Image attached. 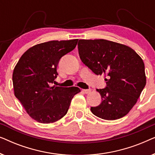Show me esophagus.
Masks as SVG:
<instances>
[{
	"label": "esophagus",
	"mask_w": 155,
	"mask_h": 155,
	"mask_svg": "<svg viewBox=\"0 0 155 155\" xmlns=\"http://www.w3.org/2000/svg\"><path fill=\"white\" fill-rule=\"evenodd\" d=\"M82 91H83V92L85 93V94H89V93L91 92L90 89H88V90H83Z\"/></svg>",
	"instance_id": "obj_1"
}]
</instances>
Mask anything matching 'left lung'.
I'll list each match as a JSON object with an SVG mask.
<instances>
[{"label":"left lung","instance_id":"1","mask_svg":"<svg viewBox=\"0 0 155 155\" xmlns=\"http://www.w3.org/2000/svg\"><path fill=\"white\" fill-rule=\"evenodd\" d=\"M78 46L82 63L96 75L107 77V87L97 90L101 103L91 111L108 120L124 117L146 84L143 59L129 46L105 39H80Z\"/></svg>","mask_w":155,"mask_h":155}]
</instances>
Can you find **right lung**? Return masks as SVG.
Returning <instances> with one entry per match:
<instances>
[{"mask_svg":"<svg viewBox=\"0 0 155 155\" xmlns=\"http://www.w3.org/2000/svg\"><path fill=\"white\" fill-rule=\"evenodd\" d=\"M78 39L51 41L27 50L12 73L14 94L29 116L41 124H51L67 114L77 87L51 84L57 78L61 58L75 48Z\"/></svg>","mask_w":155,"mask_h":155,"instance_id":"1","label":"right lung"}]
</instances>
